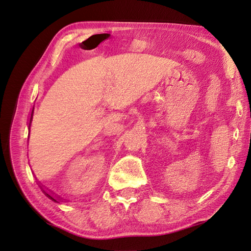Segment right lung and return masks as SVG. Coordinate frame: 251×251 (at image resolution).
I'll return each mask as SVG.
<instances>
[{
  "instance_id": "add662e5",
  "label": "right lung",
  "mask_w": 251,
  "mask_h": 251,
  "mask_svg": "<svg viewBox=\"0 0 251 251\" xmlns=\"http://www.w3.org/2000/svg\"><path fill=\"white\" fill-rule=\"evenodd\" d=\"M32 116H33V109H32V112H31V118H30V122H29V126H30V124H31V120H32ZM45 195H47L50 199H52V201H55V199L52 197V196H50V195H49V194H47V193H45Z\"/></svg>"
}]
</instances>
